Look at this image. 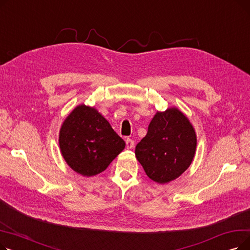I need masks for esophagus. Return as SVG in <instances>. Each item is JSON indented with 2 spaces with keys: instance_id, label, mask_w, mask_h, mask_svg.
Masks as SVG:
<instances>
[{
  "instance_id": "34e87169",
  "label": "esophagus",
  "mask_w": 250,
  "mask_h": 250,
  "mask_svg": "<svg viewBox=\"0 0 250 250\" xmlns=\"http://www.w3.org/2000/svg\"><path fill=\"white\" fill-rule=\"evenodd\" d=\"M125 144H126V148L127 149H133L134 145H135V142L132 139H126L125 140Z\"/></svg>"
}]
</instances>
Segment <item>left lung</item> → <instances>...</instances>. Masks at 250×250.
Segmentation results:
<instances>
[{
	"label": "left lung",
	"mask_w": 250,
	"mask_h": 250,
	"mask_svg": "<svg viewBox=\"0 0 250 250\" xmlns=\"http://www.w3.org/2000/svg\"><path fill=\"white\" fill-rule=\"evenodd\" d=\"M196 150V134L177 107L157 111L145 138L136 146V157L153 181L164 185L190 166Z\"/></svg>",
	"instance_id": "8db88e82"
}]
</instances>
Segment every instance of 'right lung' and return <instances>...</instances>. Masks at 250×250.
Listing matches in <instances>:
<instances>
[{"mask_svg":"<svg viewBox=\"0 0 250 250\" xmlns=\"http://www.w3.org/2000/svg\"><path fill=\"white\" fill-rule=\"evenodd\" d=\"M59 145L65 163L75 172L91 177L103 172L125 143L94 106L80 104L63 121Z\"/></svg>","mask_w":250,"mask_h":250,"instance_id":"obj_1","label":"right lung"}]
</instances>
